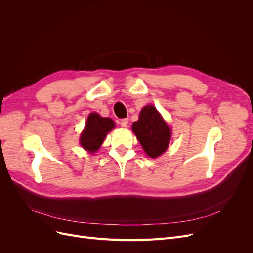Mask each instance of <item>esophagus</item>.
<instances>
[{
	"label": "esophagus",
	"instance_id": "esophagus-1",
	"mask_svg": "<svg viewBox=\"0 0 253 253\" xmlns=\"http://www.w3.org/2000/svg\"><path fill=\"white\" fill-rule=\"evenodd\" d=\"M120 126H121L122 127H127V126H128V120H127V119H121V120H120Z\"/></svg>",
	"mask_w": 253,
	"mask_h": 253
}]
</instances>
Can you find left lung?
<instances>
[{
  "instance_id": "1",
  "label": "left lung",
  "mask_w": 253,
  "mask_h": 253,
  "mask_svg": "<svg viewBox=\"0 0 253 253\" xmlns=\"http://www.w3.org/2000/svg\"><path fill=\"white\" fill-rule=\"evenodd\" d=\"M132 129L142 149L151 158H156L167 151L171 140V128L154 105H145L139 119L132 125Z\"/></svg>"
}]
</instances>
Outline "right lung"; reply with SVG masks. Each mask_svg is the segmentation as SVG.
<instances>
[{"instance_id":"add662e5","label":"right lung","mask_w":253,"mask_h":253,"mask_svg":"<svg viewBox=\"0 0 253 253\" xmlns=\"http://www.w3.org/2000/svg\"><path fill=\"white\" fill-rule=\"evenodd\" d=\"M114 127L115 122L111 118H104L97 113H90L85 127L80 135V144L83 149L93 154L101 147L106 135Z\"/></svg>"}]
</instances>
